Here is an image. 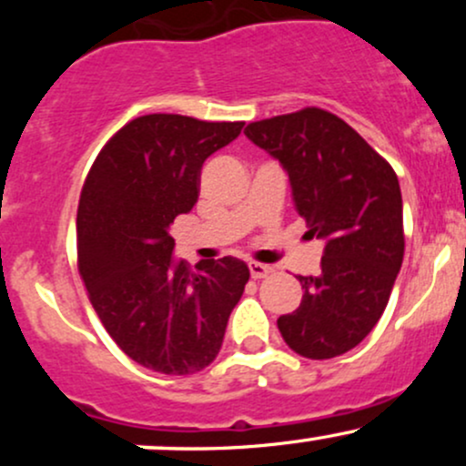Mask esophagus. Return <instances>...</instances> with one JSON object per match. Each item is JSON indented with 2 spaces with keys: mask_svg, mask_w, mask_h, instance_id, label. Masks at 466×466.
<instances>
[{
  "mask_svg": "<svg viewBox=\"0 0 466 466\" xmlns=\"http://www.w3.org/2000/svg\"><path fill=\"white\" fill-rule=\"evenodd\" d=\"M249 276L254 278V280H260V278H267L271 274V267L269 265H263V263H249Z\"/></svg>",
  "mask_w": 466,
  "mask_h": 466,
  "instance_id": "34e87169",
  "label": "esophagus"
}]
</instances>
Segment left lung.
<instances>
[{"mask_svg": "<svg viewBox=\"0 0 466 466\" xmlns=\"http://www.w3.org/2000/svg\"><path fill=\"white\" fill-rule=\"evenodd\" d=\"M245 136L287 170L296 210L324 238L322 271L298 276L300 307L278 318L282 339L307 360L344 355L374 329L403 263L397 173L330 111L249 122Z\"/></svg>", "mask_w": 466, "mask_h": 466, "instance_id": "obj_1", "label": "left lung"}]
</instances>
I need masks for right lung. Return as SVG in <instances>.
<instances>
[{
	"label": "right lung",
	"instance_id": "right-lung-1",
	"mask_svg": "<svg viewBox=\"0 0 466 466\" xmlns=\"http://www.w3.org/2000/svg\"><path fill=\"white\" fill-rule=\"evenodd\" d=\"M245 122L140 116L98 153L78 201V271L100 322L133 361L195 374L221 350L243 296V260L175 263L170 226L199 199L201 166L237 140Z\"/></svg>",
	"mask_w": 466,
	"mask_h": 466
}]
</instances>
